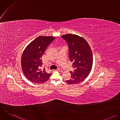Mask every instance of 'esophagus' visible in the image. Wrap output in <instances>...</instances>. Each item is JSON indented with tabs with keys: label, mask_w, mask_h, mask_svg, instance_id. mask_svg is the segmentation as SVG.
I'll list each match as a JSON object with an SVG mask.
<instances>
[{
	"label": "esophagus",
	"mask_w": 120,
	"mask_h": 120,
	"mask_svg": "<svg viewBox=\"0 0 120 120\" xmlns=\"http://www.w3.org/2000/svg\"><path fill=\"white\" fill-rule=\"evenodd\" d=\"M58 71H60V72H62L63 71V70L61 69L60 68H58V69H57Z\"/></svg>",
	"instance_id": "1"
}]
</instances>
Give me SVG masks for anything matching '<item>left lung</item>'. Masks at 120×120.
<instances>
[{"instance_id": "left-lung-1", "label": "left lung", "mask_w": 120, "mask_h": 120, "mask_svg": "<svg viewBox=\"0 0 120 120\" xmlns=\"http://www.w3.org/2000/svg\"><path fill=\"white\" fill-rule=\"evenodd\" d=\"M68 43L69 57L72 62L74 71H70L71 79L66 82L70 85L79 84L89 75L92 67L93 55L86 40L76 34H64L61 36Z\"/></svg>"}]
</instances>
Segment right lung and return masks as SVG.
Listing matches in <instances>:
<instances>
[{"instance_id": "add662e5", "label": "right lung", "mask_w": 120, "mask_h": 120, "mask_svg": "<svg viewBox=\"0 0 120 120\" xmlns=\"http://www.w3.org/2000/svg\"><path fill=\"white\" fill-rule=\"evenodd\" d=\"M55 38L53 36H39L30 42L23 52L21 67L25 77L30 81L41 84L49 79L51 73H47L45 68L40 69L42 65L41 58Z\"/></svg>"}]
</instances>
